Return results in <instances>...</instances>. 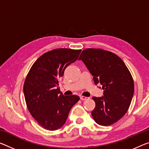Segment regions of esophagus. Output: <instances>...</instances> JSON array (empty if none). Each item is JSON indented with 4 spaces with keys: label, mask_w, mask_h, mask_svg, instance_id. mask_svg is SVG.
Instances as JSON below:
<instances>
[{
    "label": "esophagus",
    "mask_w": 149,
    "mask_h": 149,
    "mask_svg": "<svg viewBox=\"0 0 149 149\" xmlns=\"http://www.w3.org/2000/svg\"><path fill=\"white\" fill-rule=\"evenodd\" d=\"M80 99H81V100H87V99H88V97L81 95V96H80Z\"/></svg>",
    "instance_id": "1"
}]
</instances>
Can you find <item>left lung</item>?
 <instances>
[{
  "instance_id": "obj_1",
  "label": "left lung",
  "mask_w": 149,
  "mask_h": 149,
  "mask_svg": "<svg viewBox=\"0 0 149 149\" xmlns=\"http://www.w3.org/2000/svg\"><path fill=\"white\" fill-rule=\"evenodd\" d=\"M100 84L103 96L93 97L95 107L91 115L97 123L111 125L127 113L134 93V82L128 68L116 54L102 49H84L79 58Z\"/></svg>"
}]
</instances>
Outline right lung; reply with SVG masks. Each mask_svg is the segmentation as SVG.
<instances>
[{"label":"right lung","instance_id":"1","mask_svg":"<svg viewBox=\"0 0 149 149\" xmlns=\"http://www.w3.org/2000/svg\"><path fill=\"white\" fill-rule=\"evenodd\" d=\"M81 49H54L34 63L24 84L25 101L32 116L45 129L55 131L66 121L79 97L64 96L58 89L65 68L77 60Z\"/></svg>","mask_w":149,"mask_h":149}]
</instances>
